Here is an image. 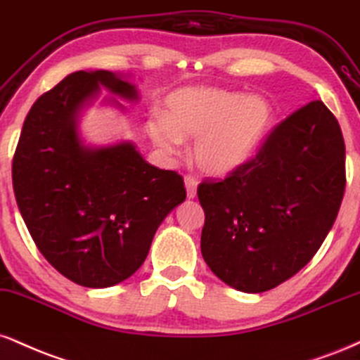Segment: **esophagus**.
I'll list each match as a JSON object with an SVG mask.
<instances>
[{
    "label": "esophagus",
    "mask_w": 360,
    "mask_h": 360,
    "mask_svg": "<svg viewBox=\"0 0 360 360\" xmlns=\"http://www.w3.org/2000/svg\"><path fill=\"white\" fill-rule=\"evenodd\" d=\"M184 186H186V194H188V198H189V199L196 198L198 181L194 179L193 176H186V177H184Z\"/></svg>",
    "instance_id": "obj_1"
}]
</instances>
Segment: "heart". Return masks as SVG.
<instances>
[{
    "instance_id": "b5f03b06",
    "label": "heart",
    "mask_w": 360,
    "mask_h": 360,
    "mask_svg": "<svg viewBox=\"0 0 360 360\" xmlns=\"http://www.w3.org/2000/svg\"><path fill=\"white\" fill-rule=\"evenodd\" d=\"M271 122L274 107L262 95L191 85L167 94L164 112L146 120V132L167 155L194 137L193 159L199 171L226 177L253 161Z\"/></svg>"
}]
</instances>
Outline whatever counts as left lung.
Instances as JSON below:
<instances>
[{
  "mask_svg": "<svg viewBox=\"0 0 360 360\" xmlns=\"http://www.w3.org/2000/svg\"><path fill=\"white\" fill-rule=\"evenodd\" d=\"M344 191L340 125L323 102H310L285 119L241 171L199 184L202 258L240 292L275 288L317 253Z\"/></svg>",
  "mask_w": 360,
  "mask_h": 360,
  "instance_id": "left-lung-1",
  "label": "left lung"
}]
</instances>
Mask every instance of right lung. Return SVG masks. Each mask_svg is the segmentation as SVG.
<instances>
[{
	"label": "right lung",
	"instance_id": "add662e5",
	"mask_svg": "<svg viewBox=\"0 0 360 360\" xmlns=\"http://www.w3.org/2000/svg\"><path fill=\"white\" fill-rule=\"evenodd\" d=\"M132 75L75 72L43 94L25 119L13 158V189L41 255L68 280L89 288L114 287L141 268L166 216L186 199L174 171L150 166L131 141L92 146L80 117L102 89L103 105L125 110L115 97L139 101Z\"/></svg>",
	"mask_w": 360,
	"mask_h": 360
}]
</instances>
